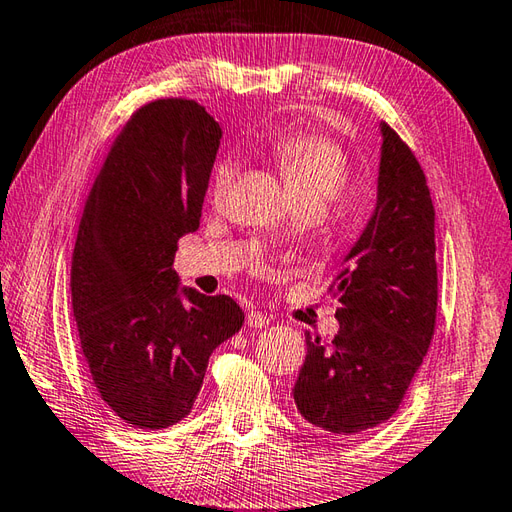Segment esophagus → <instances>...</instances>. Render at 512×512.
Returning <instances> with one entry per match:
<instances>
[{
    "label": "esophagus",
    "instance_id": "obj_1",
    "mask_svg": "<svg viewBox=\"0 0 512 512\" xmlns=\"http://www.w3.org/2000/svg\"><path fill=\"white\" fill-rule=\"evenodd\" d=\"M246 323L250 325V328L262 330V328H266V325L270 323V319L266 317L264 312H259V310H250V312H248V317H246Z\"/></svg>",
    "mask_w": 512,
    "mask_h": 512
}]
</instances>
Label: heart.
<instances>
[{"instance_id": "obj_1", "label": "heart", "mask_w": 512, "mask_h": 512, "mask_svg": "<svg viewBox=\"0 0 512 512\" xmlns=\"http://www.w3.org/2000/svg\"><path fill=\"white\" fill-rule=\"evenodd\" d=\"M277 167L288 189L301 200H317L328 204L339 195L350 180V158L345 149L330 136L319 132H290L275 138L270 147ZM237 165L224 160L215 167L209 195L220 204L235 180Z\"/></svg>"}]
</instances>
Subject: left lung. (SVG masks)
<instances>
[{"label": "left lung", "instance_id": "left-lung-1", "mask_svg": "<svg viewBox=\"0 0 512 512\" xmlns=\"http://www.w3.org/2000/svg\"><path fill=\"white\" fill-rule=\"evenodd\" d=\"M372 220L336 273L339 334H306V363L292 389L317 429L352 438L389 420L427 354L438 310L436 211L413 151L380 123Z\"/></svg>", "mask_w": 512, "mask_h": 512}]
</instances>
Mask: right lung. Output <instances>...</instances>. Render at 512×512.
I'll return each instance as SVG.
<instances>
[{"label": "right lung", "instance_id": "add662e5", "mask_svg": "<svg viewBox=\"0 0 512 512\" xmlns=\"http://www.w3.org/2000/svg\"><path fill=\"white\" fill-rule=\"evenodd\" d=\"M220 138L195 101L143 105L83 209L70 279L81 350L105 405L138 429L187 418L209 356L244 323L231 297L180 288L171 268L200 226Z\"/></svg>", "mask_w": 512, "mask_h": 512}]
</instances>
